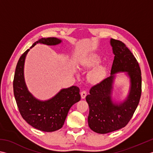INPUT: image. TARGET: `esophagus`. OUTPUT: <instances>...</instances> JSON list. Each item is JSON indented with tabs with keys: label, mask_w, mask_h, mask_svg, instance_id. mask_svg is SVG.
Returning a JSON list of instances; mask_svg holds the SVG:
<instances>
[{
	"label": "esophagus",
	"mask_w": 153,
	"mask_h": 153,
	"mask_svg": "<svg viewBox=\"0 0 153 153\" xmlns=\"http://www.w3.org/2000/svg\"><path fill=\"white\" fill-rule=\"evenodd\" d=\"M87 95V92L86 91H82L81 92V97H82V99H85Z\"/></svg>",
	"instance_id": "1"
}]
</instances>
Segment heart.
<instances>
[{"label":"heart","instance_id":"b5f03b06","mask_svg":"<svg viewBox=\"0 0 153 153\" xmlns=\"http://www.w3.org/2000/svg\"><path fill=\"white\" fill-rule=\"evenodd\" d=\"M100 62V57L97 55H93L89 57L85 63L86 68H93L99 64ZM105 75V70L103 66H97L88 75L89 82L92 83H98L102 81Z\"/></svg>","mask_w":153,"mask_h":153}]
</instances>
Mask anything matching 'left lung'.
Returning <instances> with one entry per match:
<instances>
[{
    "label": "left lung",
    "mask_w": 153,
    "mask_h": 153,
    "mask_svg": "<svg viewBox=\"0 0 153 153\" xmlns=\"http://www.w3.org/2000/svg\"><path fill=\"white\" fill-rule=\"evenodd\" d=\"M114 53L111 76L92 87L85 97L89 105L88 125L94 132L105 134L126 126L134 114L141 95V71L139 63L123 42L111 39ZM126 71L130 76V91L123 102L113 103L111 99L114 74Z\"/></svg>",
    "instance_id": "1"
}]
</instances>
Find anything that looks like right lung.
<instances>
[{"label": "right lung", "mask_w": 153, "mask_h": 153, "mask_svg": "<svg viewBox=\"0 0 153 153\" xmlns=\"http://www.w3.org/2000/svg\"><path fill=\"white\" fill-rule=\"evenodd\" d=\"M61 42L56 38H42L30 48L38 43L53 46ZM29 50L23 53L17 63L13 81L14 97L20 115L29 125L44 132H52L63 127L71 107L81 100L79 89L77 86L62 89L47 101L36 99L27 89L24 77V65Z\"/></svg>", "instance_id": "1"}]
</instances>
